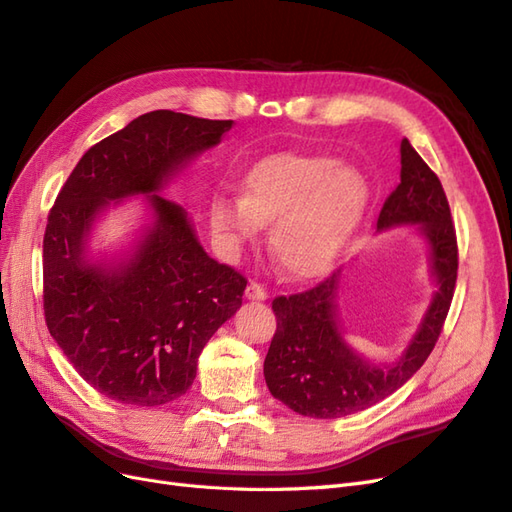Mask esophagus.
<instances>
[{"label":"esophagus","mask_w":512,"mask_h":512,"mask_svg":"<svg viewBox=\"0 0 512 512\" xmlns=\"http://www.w3.org/2000/svg\"><path fill=\"white\" fill-rule=\"evenodd\" d=\"M245 297L252 299V301H265L269 297V292H267V288L262 286V284L250 282V284H247V288H245Z\"/></svg>","instance_id":"obj_1"}]
</instances>
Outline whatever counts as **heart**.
Here are the masks:
<instances>
[{"label":"heart","instance_id":"obj_1","mask_svg":"<svg viewBox=\"0 0 512 512\" xmlns=\"http://www.w3.org/2000/svg\"><path fill=\"white\" fill-rule=\"evenodd\" d=\"M241 188V198H213V230L239 245L271 224L269 250L292 277H314L331 267L359 228L371 196L361 170L299 151L262 158L247 170Z\"/></svg>","mask_w":512,"mask_h":512}]
</instances>
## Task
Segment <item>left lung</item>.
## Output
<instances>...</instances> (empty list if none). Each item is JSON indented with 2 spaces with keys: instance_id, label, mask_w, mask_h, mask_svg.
Masks as SVG:
<instances>
[{
  "instance_id": "obj_1",
  "label": "left lung",
  "mask_w": 512,
  "mask_h": 512,
  "mask_svg": "<svg viewBox=\"0 0 512 512\" xmlns=\"http://www.w3.org/2000/svg\"><path fill=\"white\" fill-rule=\"evenodd\" d=\"M418 224L431 247V271L438 282L427 314L410 346L393 365H371L356 356L339 333L335 294L342 269L314 288L275 297L277 329L265 359V380L275 399L314 418H339L393 395L427 361L442 333L457 282V235L451 207L438 175L401 141V181L384 200L378 230Z\"/></svg>"
}]
</instances>
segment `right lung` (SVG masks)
<instances>
[{
	"instance_id": "right-lung-1",
	"label": "right lung",
	"mask_w": 512,
	"mask_h": 512,
	"mask_svg": "<svg viewBox=\"0 0 512 512\" xmlns=\"http://www.w3.org/2000/svg\"><path fill=\"white\" fill-rule=\"evenodd\" d=\"M232 121L151 111L87 149L59 190L42 243L44 320L79 376L108 399L162 406L190 389L211 335L241 307L245 277L207 256L188 211L160 196ZM151 193L154 226L119 268L84 247L107 204Z\"/></svg>"
}]
</instances>
